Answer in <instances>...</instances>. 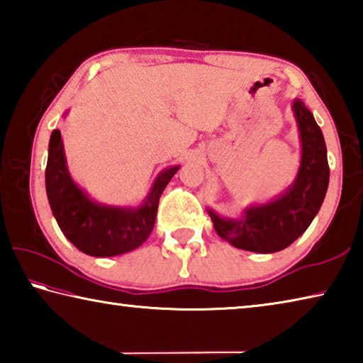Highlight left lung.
<instances>
[{
    "label": "left lung",
    "instance_id": "1",
    "mask_svg": "<svg viewBox=\"0 0 363 363\" xmlns=\"http://www.w3.org/2000/svg\"><path fill=\"white\" fill-rule=\"evenodd\" d=\"M301 136V164L291 187L266 205L250 206L240 219H225L208 210L214 230L235 248L275 253L303 235L320 210L328 189L327 145L320 126L304 102L294 99Z\"/></svg>",
    "mask_w": 363,
    "mask_h": 363
}]
</instances>
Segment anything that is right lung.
I'll list each match as a JSON object with an SVG mask.
<instances>
[{
	"instance_id": "right-lung-1",
	"label": "right lung",
	"mask_w": 363,
	"mask_h": 363,
	"mask_svg": "<svg viewBox=\"0 0 363 363\" xmlns=\"http://www.w3.org/2000/svg\"><path fill=\"white\" fill-rule=\"evenodd\" d=\"M177 169L171 167L160 173L138 208L101 205L73 182L60 131L54 130L48 149L46 194L60 230L79 251L96 257L118 256L139 248L149 238L160 196Z\"/></svg>"
}]
</instances>
